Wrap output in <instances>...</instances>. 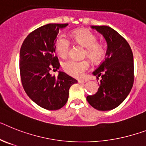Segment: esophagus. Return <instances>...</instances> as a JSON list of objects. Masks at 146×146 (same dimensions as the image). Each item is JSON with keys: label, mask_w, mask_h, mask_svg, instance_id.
Listing matches in <instances>:
<instances>
[{"label": "esophagus", "mask_w": 146, "mask_h": 146, "mask_svg": "<svg viewBox=\"0 0 146 146\" xmlns=\"http://www.w3.org/2000/svg\"><path fill=\"white\" fill-rule=\"evenodd\" d=\"M78 81L79 84H84V83H86V80H78Z\"/></svg>", "instance_id": "obj_1"}]
</instances>
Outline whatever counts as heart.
<instances>
[{"mask_svg": "<svg viewBox=\"0 0 146 146\" xmlns=\"http://www.w3.org/2000/svg\"><path fill=\"white\" fill-rule=\"evenodd\" d=\"M71 38L74 42L85 47L84 55L94 62H100L104 59L106 49L102 43L98 42L97 37L93 33L86 29H80L72 33ZM54 49L61 57H66L70 49V42L64 35H60L55 40ZM90 67L88 60H75L69 59L62 63V68L66 74L80 78Z\"/></svg>", "mask_w": 146, "mask_h": 146, "instance_id": "1", "label": "heart"}]
</instances>
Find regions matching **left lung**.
Returning <instances> with one entry per match:
<instances>
[{"label": "left lung", "mask_w": 146, "mask_h": 146, "mask_svg": "<svg viewBox=\"0 0 146 146\" xmlns=\"http://www.w3.org/2000/svg\"><path fill=\"white\" fill-rule=\"evenodd\" d=\"M102 33L108 43L106 58L92 74L101 77L99 88L86 100L98 110H110L117 108L126 98L133 86V56L125 38L108 26H92Z\"/></svg>", "instance_id": "obj_1"}]
</instances>
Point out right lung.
Listing matches in <instances>:
<instances>
[{
  "label": "right lung",
  "instance_id": "1",
  "mask_svg": "<svg viewBox=\"0 0 146 146\" xmlns=\"http://www.w3.org/2000/svg\"><path fill=\"white\" fill-rule=\"evenodd\" d=\"M68 24H48L36 29L25 38L20 50L19 68L21 84L29 98L49 110L62 108L68 101V90L78 80L65 72L57 77L60 64L54 55V43L60 28Z\"/></svg>",
  "mask_w": 146,
  "mask_h": 146
}]
</instances>
